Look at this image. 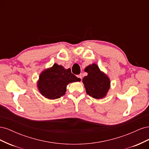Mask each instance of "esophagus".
Instances as JSON below:
<instances>
[{
	"label": "esophagus",
	"instance_id": "34e87169",
	"mask_svg": "<svg viewBox=\"0 0 149 149\" xmlns=\"http://www.w3.org/2000/svg\"><path fill=\"white\" fill-rule=\"evenodd\" d=\"M78 78H79L80 79H82V75L81 74H79L78 75Z\"/></svg>",
	"mask_w": 149,
	"mask_h": 149
}]
</instances>
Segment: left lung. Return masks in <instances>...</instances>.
<instances>
[{"label":"left lung","instance_id":"8db88e82","mask_svg":"<svg viewBox=\"0 0 149 149\" xmlns=\"http://www.w3.org/2000/svg\"><path fill=\"white\" fill-rule=\"evenodd\" d=\"M84 71L88 73L83 79L86 93L95 99L104 97L110 88L111 82L108 76L95 63L86 67Z\"/></svg>","mask_w":149,"mask_h":149}]
</instances>
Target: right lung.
Wrapping results in <instances>:
<instances>
[{
    "label": "right lung",
    "instance_id": "obj_1",
    "mask_svg": "<svg viewBox=\"0 0 149 149\" xmlns=\"http://www.w3.org/2000/svg\"><path fill=\"white\" fill-rule=\"evenodd\" d=\"M80 79L71 73V70L56 63L45 70L40 74L38 89L42 95L49 100H55L65 94L67 85L80 81Z\"/></svg>",
    "mask_w": 149,
    "mask_h": 149
}]
</instances>
